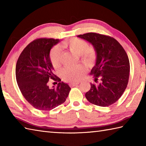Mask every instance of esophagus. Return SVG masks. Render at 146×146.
Listing matches in <instances>:
<instances>
[{"label":"esophagus","mask_w":146,"mask_h":146,"mask_svg":"<svg viewBox=\"0 0 146 146\" xmlns=\"http://www.w3.org/2000/svg\"><path fill=\"white\" fill-rule=\"evenodd\" d=\"M78 84H79V83H71L70 84V86H75Z\"/></svg>","instance_id":"34e87169"}]
</instances>
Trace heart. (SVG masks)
<instances>
[{
    "label": "heart",
    "mask_w": 146,
    "mask_h": 146,
    "mask_svg": "<svg viewBox=\"0 0 146 146\" xmlns=\"http://www.w3.org/2000/svg\"><path fill=\"white\" fill-rule=\"evenodd\" d=\"M63 46L69 50L78 55L81 60L87 66H92L97 59V52L92 48L88 47L85 41L80 39L73 38L70 41L63 42ZM62 50L59 46H56L52 49L50 54V60L54 68H58L61 63ZM86 68L82 64L65 67L61 71V76L64 81L76 83L81 80L85 75Z\"/></svg>",
    "instance_id": "heart-1"
}]
</instances>
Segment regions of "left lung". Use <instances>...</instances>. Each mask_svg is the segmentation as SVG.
<instances>
[{"label":"left lung","instance_id":"left-lung-1","mask_svg":"<svg viewBox=\"0 0 146 146\" xmlns=\"http://www.w3.org/2000/svg\"><path fill=\"white\" fill-rule=\"evenodd\" d=\"M93 45L97 52L95 65L90 75L98 85L91 83L85 97L90 103L107 107L120 98L127 86L130 72L128 56L120 43L111 37L95 33L77 36Z\"/></svg>","mask_w":146,"mask_h":146}]
</instances>
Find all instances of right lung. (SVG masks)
<instances>
[{
	"label": "right lung",
	"mask_w": 146,
	"mask_h": 146,
	"mask_svg": "<svg viewBox=\"0 0 146 146\" xmlns=\"http://www.w3.org/2000/svg\"><path fill=\"white\" fill-rule=\"evenodd\" d=\"M59 39L41 38L35 40L24 48L19 57L15 76L17 85L26 100L36 109L51 110L63 104L71 88L52 72L50 51ZM59 82L57 88L49 89L48 80Z\"/></svg>",
	"instance_id": "right-lung-1"
}]
</instances>
